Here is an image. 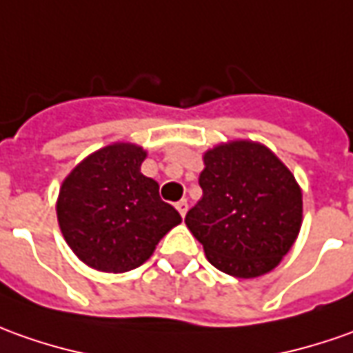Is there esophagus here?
<instances>
[{"instance_id":"1","label":"esophagus","mask_w":353,"mask_h":353,"mask_svg":"<svg viewBox=\"0 0 353 353\" xmlns=\"http://www.w3.org/2000/svg\"><path fill=\"white\" fill-rule=\"evenodd\" d=\"M176 208H177V212L181 214V216H185L187 214V201L183 199V201H179V203H176Z\"/></svg>"}]
</instances>
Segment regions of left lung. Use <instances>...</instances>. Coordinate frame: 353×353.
<instances>
[{
    "mask_svg": "<svg viewBox=\"0 0 353 353\" xmlns=\"http://www.w3.org/2000/svg\"><path fill=\"white\" fill-rule=\"evenodd\" d=\"M203 196L185 224L222 272L255 278L276 267L301 228V191L267 146L236 141L208 150Z\"/></svg>",
    "mask_w": 353,
    "mask_h": 353,
    "instance_id": "obj_1",
    "label": "left lung"
}]
</instances>
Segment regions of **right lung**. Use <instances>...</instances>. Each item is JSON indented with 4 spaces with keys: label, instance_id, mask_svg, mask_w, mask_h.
Returning <instances> with one entry per match:
<instances>
[{
    "label": "right lung",
    "instance_id": "1",
    "mask_svg": "<svg viewBox=\"0 0 353 353\" xmlns=\"http://www.w3.org/2000/svg\"><path fill=\"white\" fill-rule=\"evenodd\" d=\"M141 146H106L83 160L59 189L57 220L77 257L102 272H127L181 222L154 179L141 174Z\"/></svg>",
    "mask_w": 353,
    "mask_h": 353
}]
</instances>
